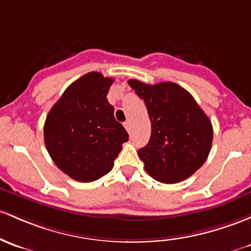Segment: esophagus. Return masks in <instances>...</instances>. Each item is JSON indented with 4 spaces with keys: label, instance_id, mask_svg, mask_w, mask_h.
Segmentation results:
<instances>
[{
    "label": "esophagus",
    "instance_id": "obj_1",
    "mask_svg": "<svg viewBox=\"0 0 251 251\" xmlns=\"http://www.w3.org/2000/svg\"><path fill=\"white\" fill-rule=\"evenodd\" d=\"M124 126H125V128L127 130V132H131V128H132V125H131V121H126V123H124Z\"/></svg>",
    "mask_w": 251,
    "mask_h": 251
}]
</instances>
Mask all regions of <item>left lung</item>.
I'll use <instances>...</instances> for the list:
<instances>
[{"instance_id": "obj_1", "label": "left lung", "mask_w": 251, "mask_h": 251, "mask_svg": "<svg viewBox=\"0 0 251 251\" xmlns=\"http://www.w3.org/2000/svg\"><path fill=\"white\" fill-rule=\"evenodd\" d=\"M128 85L144 100L151 123L149 143L138 150L144 168L155 180H185L205 162L213 126L191 94L176 83L149 85L130 79Z\"/></svg>"}]
</instances>
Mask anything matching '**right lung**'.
Returning <instances> with one entry per match:
<instances>
[{"label": "right lung", "mask_w": 251, "mask_h": 251, "mask_svg": "<svg viewBox=\"0 0 251 251\" xmlns=\"http://www.w3.org/2000/svg\"><path fill=\"white\" fill-rule=\"evenodd\" d=\"M113 81L99 72L86 73L66 89L47 115V150L55 165L77 181L89 183L107 174L128 141L107 100Z\"/></svg>", "instance_id": "right-lung-1"}]
</instances>
